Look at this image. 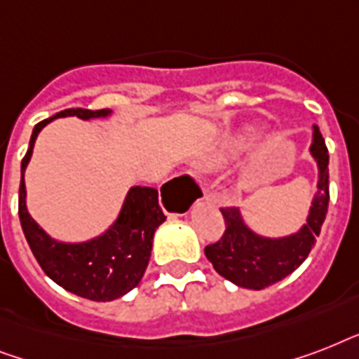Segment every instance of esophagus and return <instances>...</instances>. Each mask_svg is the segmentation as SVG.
<instances>
[{
    "mask_svg": "<svg viewBox=\"0 0 359 359\" xmlns=\"http://www.w3.org/2000/svg\"><path fill=\"white\" fill-rule=\"evenodd\" d=\"M207 199H208V197H207Z\"/></svg>",
    "mask_w": 359,
    "mask_h": 359,
    "instance_id": "obj_1",
    "label": "esophagus"
}]
</instances>
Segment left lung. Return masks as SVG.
Listing matches in <instances>:
<instances>
[{
	"label": "left lung",
	"mask_w": 359,
	"mask_h": 359,
	"mask_svg": "<svg viewBox=\"0 0 359 359\" xmlns=\"http://www.w3.org/2000/svg\"><path fill=\"white\" fill-rule=\"evenodd\" d=\"M311 156L318 165L317 194L313 197L307 224L298 233L281 238L257 235L245 225L238 208H222L225 219L224 236L205 248V255L214 270L244 289L261 290L278 283L306 261L320 235L330 203L328 149L320 130L313 126Z\"/></svg>",
	"instance_id": "1"
}]
</instances>
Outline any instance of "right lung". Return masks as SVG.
I'll use <instances>...</instances> for the list:
<instances>
[{
  "label": "right lung",
  "instance_id": "1",
  "mask_svg": "<svg viewBox=\"0 0 359 359\" xmlns=\"http://www.w3.org/2000/svg\"><path fill=\"white\" fill-rule=\"evenodd\" d=\"M109 114L111 109H65L35 124L29 149L22 160L20 179V224L36 262L59 287L93 302L117 300L140 285L151 259L154 231L165 222V214L158 205V190L147 186H132L126 194L119 218L106 233L87 242L67 244L46 235L27 212L24 171L33 154L36 135L48 123L57 117H80L87 121L108 117Z\"/></svg>",
  "mask_w": 359,
  "mask_h": 359
}]
</instances>
